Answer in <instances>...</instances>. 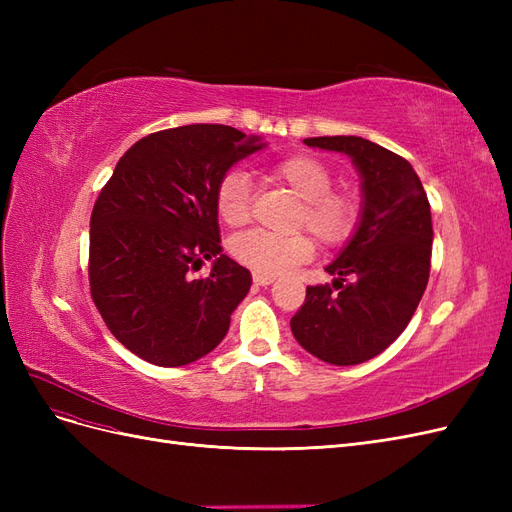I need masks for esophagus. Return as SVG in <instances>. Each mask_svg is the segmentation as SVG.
<instances>
[{"instance_id":"obj_1","label":"esophagus","mask_w":512,"mask_h":512,"mask_svg":"<svg viewBox=\"0 0 512 512\" xmlns=\"http://www.w3.org/2000/svg\"><path fill=\"white\" fill-rule=\"evenodd\" d=\"M275 282L273 275H260V273H254V284L256 286H271Z\"/></svg>"}]
</instances>
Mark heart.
Returning <instances> with one entry per match:
<instances>
[{
	"instance_id": "b5f03b06",
	"label": "heart",
	"mask_w": 512,
	"mask_h": 512,
	"mask_svg": "<svg viewBox=\"0 0 512 512\" xmlns=\"http://www.w3.org/2000/svg\"><path fill=\"white\" fill-rule=\"evenodd\" d=\"M267 177L301 200L297 228H307L324 245H339L350 239L359 222V198L344 190H331L333 173L322 160L297 153L273 162L267 168ZM250 194L252 181L245 170L232 168L220 179L215 211L226 226L239 228L250 220ZM228 247L239 265L273 277L303 265L316 250L307 235L273 237L258 230L237 235Z\"/></svg>"
}]
</instances>
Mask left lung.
<instances>
[{"instance_id":"1","label":"left lung","mask_w":512,"mask_h":512,"mask_svg":"<svg viewBox=\"0 0 512 512\" xmlns=\"http://www.w3.org/2000/svg\"><path fill=\"white\" fill-rule=\"evenodd\" d=\"M307 147L348 156L361 177V215L344 250L307 286L290 320L297 342L331 365L374 359L404 333L429 280L431 209L408 160L361 136L305 138Z\"/></svg>"}]
</instances>
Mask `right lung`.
<instances>
[{
    "label": "right lung",
    "instance_id": "right-lung-1",
    "mask_svg": "<svg viewBox=\"0 0 512 512\" xmlns=\"http://www.w3.org/2000/svg\"><path fill=\"white\" fill-rule=\"evenodd\" d=\"M265 147L222 123L153 132L119 158L89 230V286L108 331L143 361L181 367L218 346L252 275L222 254L215 190ZM205 259L212 273L194 281Z\"/></svg>",
    "mask_w": 512,
    "mask_h": 512
}]
</instances>
